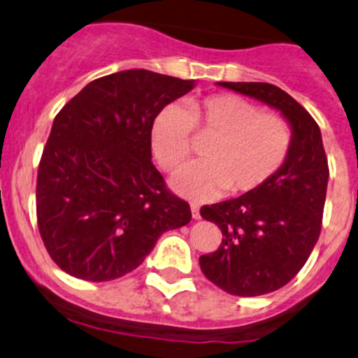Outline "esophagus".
I'll list each match as a JSON object with an SVG mask.
<instances>
[{
	"mask_svg": "<svg viewBox=\"0 0 358 358\" xmlns=\"http://www.w3.org/2000/svg\"><path fill=\"white\" fill-rule=\"evenodd\" d=\"M191 215H193V219H200V207L194 203H191Z\"/></svg>",
	"mask_w": 358,
	"mask_h": 358,
	"instance_id": "obj_1",
	"label": "esophagus"
}]
</instances>
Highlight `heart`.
Wrapping results in <instances>:
<instances>
[{
	"label": "heart",
	"mask_w": 358,
	"mask_h": 358,
	"mask_svg": "<svg viewBox=\"0 0 358 358\" xmlns=\"http://www.w3.org/2000/svg\"><path fill=\"white\" fill-rule=\"evenodd\" d=\"M210 134L205 158L174 172L171 186L191 200H207L228 189L247 194L263 187L285 164L291 127L275 113H263L247 99L217 94L186 104H169L155 116L151 151L164 169L178 167L191 151V132Z\"/></svg>",
	"instance_id": "heart-1"
}]
</instances>
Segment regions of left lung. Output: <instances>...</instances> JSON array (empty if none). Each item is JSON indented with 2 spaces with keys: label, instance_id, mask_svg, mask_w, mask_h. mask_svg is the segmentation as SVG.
Returning <instances> with one entry per match:
<instances>
[{
  "label": "left lung",
  "instance_id": "left-lung-1",
  "mask_svg": "<svg viewBox=\"0 0 358 358\" xmlns=\"http://www.w3.org/2000/svg\"><path fill=\"white\" fill-rule=\"evenodd\" d=\"M282 113L292 130L289 157L263 187L205 205L201 217L222 233L219 249L200 256L205 277L233 296H263L284 287L310 257L322 228L329 165L310 113L271 83L219 81Z\"/></svg>",
  "mask_w": 358,
  "mask_h": 358
}]
</instances>
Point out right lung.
I'll return each instance as SVG.
<instances>
[{
  "mask_svg": "<svg viewBox=\"0 0 358 358\" xmlns=\"http://www.w3.org/2000/svg\"><path fill=\"white\" fill-rule=\"evenodd\" d=\"M193 80L129 69L90 81L55 116L36 180L38 228L55 264L88 282L136 270L162 233L191 221L151 162L150 130Z\"/></svg>",
  "mask_w": 358,
  "mask_h": 358,
  "instance_id": "right-lung-1",
  "label": "right lung"
}]
</instances>
